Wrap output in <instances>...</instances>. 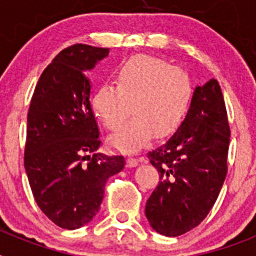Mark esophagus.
Instances as JSON below:
<instances>
[{"label": "esophagus", "instance_id": "34e87169", "mask_svg": "<svg viewBox=\"0 0 256 256\" xmlns=\"http://www.w3.org/2000/svg\"><path fill=\"white\" fill-rule=\"evenodd\" d=\"M142 162V159H136V158H128L126 159V165L130 166V168H133L136 165H138V162Z\"/></svg>", "mask_w": 256, "mask_h": 256}]
</instances>
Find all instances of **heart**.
<instances>
[{
  "label": "heart",
  "mask_w": 256,
  "mask_h": 256,
  "mask_svg": "<svg viewBox=\"0 0 256 256\" xmlns=\"http://www.w3.org/2000/svg\"><path fill=\"white\" fill-rule=\"evenodd\" d=\"M115 82L104 83L92 100L96 114L110 130H118L132 112L134 115L110 137L118 150H136L152 136L173 134L184 120L192 100L188 74L154 56H134L114 72Z\"/></svg>",
  "instance_id": "obj_1"
}]
</instances>
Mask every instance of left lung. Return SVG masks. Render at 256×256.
I'll return each mask as SVG.
<instances>
[{"mask_svg": "<svg viewBox=\"0 0 256 256\" xmlns=\"http://www.w3.org/2000/svg\"><path fill=\"white\" fill-rule=\"evenodd\" d=\"M230 137L220 86L210 79L195 88L180 128L148 154L160 180L144 214L158 234L180 236L209 214L227 176Z\"/></svg>", "mask_w": 256, "mask_h": 256, "instance_id": "left-lung-1", "label": "left lung"}]
</instances>
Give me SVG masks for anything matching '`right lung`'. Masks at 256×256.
<instances>
[{
	"mask_svg": "<svg viewBox=\"0 0 256 256\" xmlns=\"http://www.w3.org/2000/svg\"><path fill=\"white\" fill-rule=\"evenodd\" d=\"M108 48L74 44L40 74L26 119L24 166L34 200L65 230L90 223L104 198L106 180L126 165L122 155L97 152L100 130L92 110L86 70Z\"/></svg>",
	"mask_w": 256,
	"mask_h": 256,
	"instance_id": "add662e5",
	"label": "right lung"
}]
</instances>
